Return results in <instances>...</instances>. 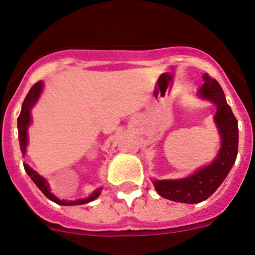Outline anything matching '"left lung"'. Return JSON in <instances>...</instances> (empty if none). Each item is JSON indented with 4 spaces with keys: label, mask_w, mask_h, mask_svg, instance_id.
<instances>
[{
    "label": "left lung",
    "mask_w": 255,
    "mask_h": 255,
    "mask_svg": "<svg viewBox=\"0 0 255 255\" xmlns=\"http://www.w3.org/2000/svg\"><path fill=\"white\" fill-rule=\"evenodd\" d=\"M203 79L204 84L198 92V95L216 106L214 122L221 138V146L213 161L198 168L192 175L178 179H152L156 192L172 202L197 204L208 199L221 186L237 157V120L232 114L219 83L206 73L203 76Z\"/></svg>",
    "instance_id": "left-lung-1"
}]
</instances>
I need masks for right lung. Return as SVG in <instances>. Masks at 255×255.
<instances>
[{"instance_id":"obj_1","label":"right lung","mask_w":255,"mask_h":255,"mask_svg":"<svg viewBox=\"0 0 255 255\" xmlns=\"http://www.w3.org/2000/svg\"><path fill=\"white\" fill-rule=\"evenodd\" d=\"M42 88H44V82L40 80L36 84H34L31 87V89L29 90L28 95L25 96L23 101V105H21V111L19 117H18V138H19V145H20V151L23 152V155H25L26 152V146H28V128L31 123V109L35 106V104L39 100L40 95H41ZM24 168H25V172L28 173L29 177L33 179L34 183L36 184L37 188L40 189L50 200H52L53 203L58 205H82L87 204V203L93 202L96 198L100 195L101 188L94 191L89 197L83 198V199H77V200H61L58 199L56 195H53L50 191V186L47 183L46 179L42 176H40L36 171H34L30 166H28L26 163H24Z\"/></svg>"}]
</instances>
